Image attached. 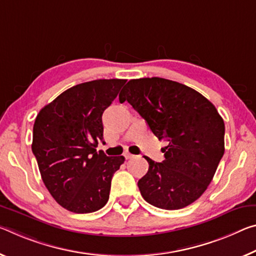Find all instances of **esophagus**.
I'll return each instance as SVG.
<instances>
[{
    "mask_svg": "<svg viewBox=\"0 0 256 256\" xmlns=\"http://www.w3.org/2000/svg\"><path fill=\"white\" fill-rule=\"evenodd\" d=\"M124 157L125 158H126V160H131V158H133V157H134V155H132V154H130V152H125L124 154Z\"/></svg>",
    "mask_w": 256,
    "mask_h": 256,
    "instance_id": "obj_1",
    "label": "esophagus"
}]
</instances>
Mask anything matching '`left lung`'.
<instances>
[{"label": "left lung", "mask_w": 256, "mask_h": 256, "mask_svg": "<svg viewBox=\"0 0 256 256\" xmlns=\"http://www.w3.org/2000/svg\"><path fill=\"white\" fill-rule=\"evenodd\" d=\"M120 101H128L154 134L168 142L162 163L144 156L149 168L138 181L144 200L163 210L197 200L224 154V122L214 104L194 88L160 77L128 80Z\"/></svg>", "instance_id": "obj_1"}]
</instances>
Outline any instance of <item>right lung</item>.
Here are the masks:
<instances>
[{"label": "right lung", "instance_id": "add662e5", "mask_svg": "<svg viewBox=\"0 0 256 256\" xmlns=\"http://www.w3.org/2000/svg\"><path fill=\"white\" fill-rule=\"evenodd\" d=\"M126 80L77 84L40 109L32 150L48 192L72 213H92L109 200L112 178L123 156L96 152L104 142L102 114Z\"/></svg>", "mask_w": 256, "mask_h": 256}]
</instances>
